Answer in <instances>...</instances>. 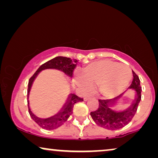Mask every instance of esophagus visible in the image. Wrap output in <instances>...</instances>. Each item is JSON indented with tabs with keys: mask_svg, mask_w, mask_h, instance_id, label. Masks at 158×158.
Returning <instances> with one entry per match:
<instances>
[{
	"mask_svg": "<svg viewBox=\"0 0 158 158\" xmlns=\"http://www.w3.org/2000/svg\"><path fill=\"white\" fill-rule=\"evenodd\" d=\"M92 97L91 96H88V97H85V98H84V101H87L88 100H89V99H90Z\"/></svg>",
	"mask_w": 158,
	"mask_h": 158,
	"instance_id": "34e87169",
	"label": "esophagus"
}]
</instances>
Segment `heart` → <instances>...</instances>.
I'll list each match as a JSON object with an SVG mask.
<instances>
[{
    "mask_svg": "<svg viewBox=\"0 0 158 158\" xmlns=\"http://www.w3.org/2000/svg\"><path fill=\"white\" fill-rule=\"evenodd\" d=\"M82 74L75 75V82L84 91L98 85L99 92L106 97H112L126 88L131 81V73L129 66L111 60H101L84 67Z\"/></svg>",
    "mask_w": 158,
    "mask_h": 158,
    "instance_id": "obj_1",
    "label": "heart"
}]
</instances>
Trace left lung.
Wrapping results in <instances>:
<instances>
[{
	"label": "left lung",
	"instance_id": "8db88e82",
	"mask_svg": "<svg viewBox=\"0 0 158 158\" xmlns=\"http://www.w3.org/2000/svg\"><path fill=\"white\" fill-rule=\"evenodd\" d=\"M133 80L129 89L135 90V99L131 101L129 107L124 110H114L113 108L117 105L118 100L122 98L123 93L113 99L98 100V109L90 112V116L97 125L109 130L122 129L131 122L137 112L138 105L141 101L142 87L138 75L132 70Z\"/></svg>",
	"mask_w": 158,
	"mask_h": 158
}]
</instances>
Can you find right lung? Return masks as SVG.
<instances>
[{
	"mask_svg": "<svg viewBox=\"0 0 158 158\" xmlns=\"http://www.w3.org/2000/svg\"><path fill=\"white\" fill-rule=\"evenodd\" d=\"M77 64V60H72L69 57L58 56V57L53 58L42 64L33 75V76H31V78L29 79L27 89V103L28 108H29V113L32 119L42 128L47 129V130H52V129H55L62 126L64 122H67L68 118L73 114L74 105L77 102L83 101V98H80L79 96L74 94H69L66 102L64 103L63 106L62 107V109L60 110L58 113L48 118H43L38 117L31 111L29 106V93L34 80L36 79L41 71L47 70V69H55V70H60L64 73L67 76L72 77L73 72L74 69L76 68Z\"/></svg>",
	"mask_w": 158,
	"mask_h": 158,
	"instance_id": "obj_1",
	"label": "right lung"
}]
</instances>
